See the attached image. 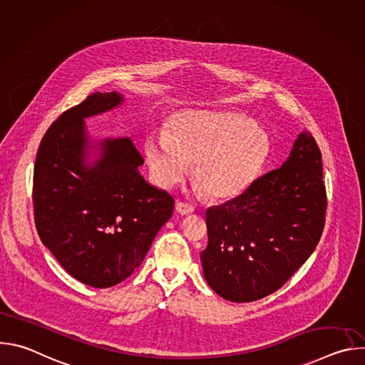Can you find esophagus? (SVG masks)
I'll return each mask as SVG.
<instances>
[{
    "label": "esophagus",
    "mask_w": 365,
    "mask_h": 365,
    "mask_svg": "<svg viewBox=\"0 0 365 365\" xmlns=\"http://www.w3.org/2000/svg\"><path fill=\"white\" fill-rule=\"evenodd\" d=\"M176 211L180 214V215H189L193 212V206L186 203V202H178L176 203Z\"/></svg>",
    "instance_id": "esophagus-1"
}]
</instances>
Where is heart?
Masks as SVG:
<instances>
[{
  "label": "heart",
  "mask_w": 365,
  "mask_h": 365,
  "mask_svg": "<svg viewBox=\"0 0 365 365\" xmlns=\"http://www.w3.org/2000/svg\"><path fill=\"white\" fill-rule=\"evenodd\" d=\"M144 153L159 186L183 182L195 165L196 183L207 197L232 200L264 168L270 140L242 114L189 111L175 120L166 135H150Z\"/></svg>",
  "instance_id": "b5f03b06"
}]
</instances>
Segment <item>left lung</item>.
<instances>
[{
  "label": "left lung",
  "instance_id": "obj_1",
  "mask_svg": "<svg viewBox=\"0 0 365 365\" xmlns=\"http://www.w3.org/2000/svg\"><path fill=\"white\" fill-rule=\"evenodd\" d=\"M325 214L322 154L315 138L302 133L280 169L206 211V283L237 303L274 293L317 248Z\"/></svg>",
  "mask_w": 365,
  "mask_h": 365
}]
</instances>
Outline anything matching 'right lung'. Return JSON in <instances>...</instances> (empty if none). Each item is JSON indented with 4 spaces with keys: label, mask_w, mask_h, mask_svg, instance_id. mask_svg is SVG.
Wrapping results in <instances>:
<instances>
[{
    "label": "right lung",
    "mask_w": 365,
    "mask_h": 365,
    "mask_svg": "<svg viewBox=\"0 0 365 365\" xmlns=\"http://www.w3.org/2000/svg\"><path fill=\"white\" fill-rule=\"evenodd\" d=\"M124 101L117 92L89 95L46 131L34 165L33 207L41 242L76 280L115 286L141 264L155 234L170 220L175 199L138 173L144 163L130 138L91 143L83 118Z\"/></svg>",
    "instance_id": "add662e5"
}]
</instances>
